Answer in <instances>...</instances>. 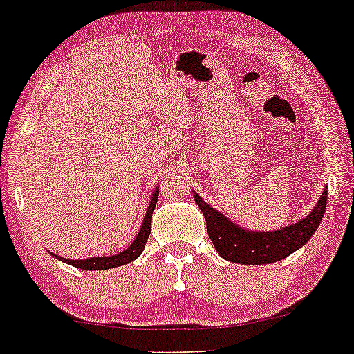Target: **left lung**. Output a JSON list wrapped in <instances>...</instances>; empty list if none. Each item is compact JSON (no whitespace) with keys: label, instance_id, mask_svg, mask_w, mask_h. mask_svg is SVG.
<instances>
[{"label":"left lung","instance_id":"left-lung-1","mask_svg":"<svg viewBox=\"0 0 354 354\" xmlns=\"http://www.w3.org/2000/svg\"><path fill=\"white\" fill-rule=\"evenodd\" d=\"M193 198L200 206L209 239L221 258L239 265H270L295 253L310 241L324 216L328 189L321 193L318 203L306 218L276 231L245 230L201 200L198 193H194Z\"/></svg>","mask_w":354,"mask_h":354}]
</instances>
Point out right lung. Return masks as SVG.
<instances>
[{
  "instance_id": "right-lung-1",
  "label": "right lung",
  "mask_w": 354,
  "mask_h": 354,
  "mask_svg": "<svg viewBox=\"0 0 354 354\" xmlns=\"http://www.w3.org/2000/svg\"><path fill=\"white\" fill-rule=\"evenodd\" d=\"M158 194H160V189H154L151 201H149L148 209H146L143 225H141L140 231H138L135 241L131 243L124 251L121 253L113 254V256H95V258H88V259H68L63 258V256L53 254L55 258H58L59 261L68 263V265L80 268V270H86V271H101V270H111V268H118L131 263L133 259H136L138 256L143 253L146 241H148L149 233H151V218H153V211L156 208V201H158Z\"/></svg>"
}]
</instances>
